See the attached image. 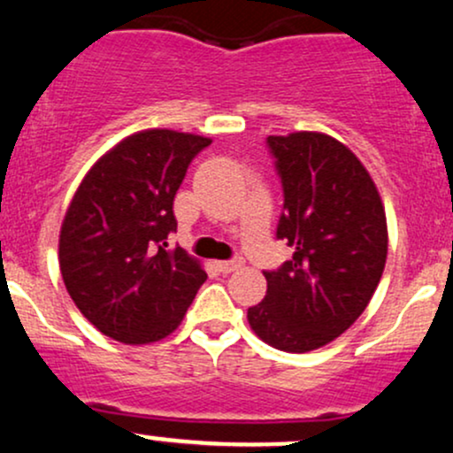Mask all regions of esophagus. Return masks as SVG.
<instances>
[{
    "label": "esophagus",
    "mask_w": 453,
    "mask_h": 453,
    "mask_svg": "<svg viewBox=\"0 0 453 453\" xmlns=\"http://www.w3.org/2000/svg\"><path fill=\"white\" fill-rule=\"evenodd\" d=\"M242 266V260L241 257H234V260H223V262H217V268L221 273H234L238 268Z\"/></svg>",
    "instance_id": "obj_1"
}]
</instances>
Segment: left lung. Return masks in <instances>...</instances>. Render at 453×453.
Returning a JSON list of instances; mask_svg holds the SVG:
<instances>
[{
	"label": "left lung",
	"instance_id": "obj_1",
	"mask_svg": "<svg viewBox=\"0 0 453 453\" xmlns=\"http://www.w3.org/2000/svg\"><path fill=\"white\" fill-rule=\"evenodd\" d=\"M283 187L277 238L292 260L266 271V296L247 310L268 346L310 352L364 314L387 262V217L374 180L350 148L316 131L266 139Z\"/></svg>",
	"mask_w": 453,
	"mask_h": 453
}]
</instances>
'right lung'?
Instances as JSON below:
<instances>
[{
    "label": "right lung",
    "instance_id": "right-lung-1",
    "mask_svg": "<svg viewBox=\"0 0 453 453\" xmlns=\"http://www.w3.org/2000/svg\"><path fill=\"white\" fill-rule=\"evenodd\" d=\"M212 139L148 128L103 154L59 230V271L83 316L122 344H152L178 329L206 281L200 260L176 247L173 197L188 163Z\"/></svg>",
    "mask_w": 453,
    "mask_h": 453
}]
</instances>
